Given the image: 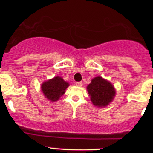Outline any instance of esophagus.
Wrapping results in <instances>:
<instances>
[{
	"label": "esophagus",
	"mask_w": 153,
	"mask_h": 153,
	"mask_svg": "<svg viewBox=\"0 0 153 153\" xmlns=\"http://www.w3.org/2000/svg\"><path fill=\"white\" fill-rule=\"evenodd\" d=\"M75 85L78 87H81L82 85V82H76L75 83Z\"/></svg>",
	"instance_id": "obj_1"
}]
</instances>
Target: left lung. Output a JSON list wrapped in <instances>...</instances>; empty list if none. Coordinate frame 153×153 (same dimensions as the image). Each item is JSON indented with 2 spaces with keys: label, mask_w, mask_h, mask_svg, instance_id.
<instances>
[{
  "label": "left lung",
  "mask_w": 153,
  "mask_h": 153,
  "mask_svg": "<svg viewBox=\"0 0 153 153\" xmlns=\"http://www.w3.org/2000/svg\"><path fill=\"white\" fill-rule=\"evenodd\" d=\"M86 88L91 102L99 108H104L109 105L117 94L113 84L101 76L93 78Z\"/></svg>",
  "instance_id": "left-lung-1"
}]
</instances>
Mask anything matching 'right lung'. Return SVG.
Listing matches in <instances>:
<instances>
[{"label": "right lung", "mask_w": 153, "mask_h": 153, "mask_svg": "<svg viewBox=\"0 0 153 153\" xmlns=\"http://www.w3.org/2000/svg\"><path fill=\"white\" fill-rule=\"evenodd\" d=\"M69 85V82L65 81L62 77L55 76L43 82L41 85V90L45 98L51 102H55L64 95Z\"/></svg>", "instance_id": "1"}]
</instances>
